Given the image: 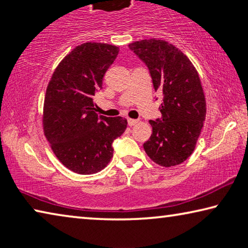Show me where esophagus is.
<instances>
[{
    "instance_id": "34e87169",
    "label": "esophagus",
    "mask_w": 248,
    "mask_h": 248,
    "mask_svg": "<svg viewBox=\"0 0 248 248\" xmlns=\"http://www.w3.org/2000/svg\"><path fill=\"white\" fill-rule=\"evenodd\" d=\"M138 121L139 120H137V119H128V124L130 125V127H132V125H134V124H138Z\"/></svg>"
}]
</instances>
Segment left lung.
Listing matches in <instances>:
<instances>
[{
	"label": "left lung",
	"instance_id": "obj_1",
	"mask_svg": "<svg viewBox=\"0 0 248 248\" xmlns=\"http://www.w3.org/2000/svg\"><path fill=\"white\" fill-rule=\"evenodd\" d=\"M144 62L155 91L162 92V117L150 120L152 134L143 144L156 164L170 167L190 156L205 119V98L199 74L189 59L170 43L144 39L129 45Z\"/></svg>",
	"mask_w": 248,
	"mask_h": 248
}]
</instances>
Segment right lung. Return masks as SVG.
<instances>
[{
    "label": "right lung",
    "mask_w": 248,
    "mask_h": 248,
    "mask_svg": "<svg viewBox=\"0 0 248 248\" xmlns=\"http://www.w3.org/2000/svg\"><path fill=\"white\" fill-rule=\"evenodd\" d=\"M119 48L102 43L75 47L57 66L46 91L43 125L53 153L66 169L95 174L108 165L112 142L127 128L123 117L96 114L93 96Z\"/></svg>",
    "instance_id": "add662e5"
}]
</instances>
